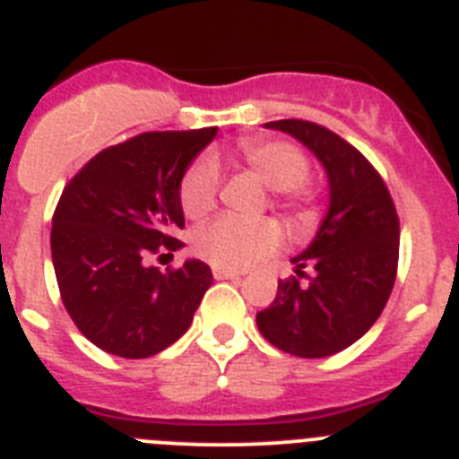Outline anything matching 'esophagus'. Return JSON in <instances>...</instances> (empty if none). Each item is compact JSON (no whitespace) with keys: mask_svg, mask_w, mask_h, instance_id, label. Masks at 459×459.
<instances>
[{"mask_svg":"<svg viewBox=\"0 0 459 459\" xmlns=\"http://www.w3.org/2000/svg\"><path fill=\"white\" fill-rule=\"evenodd\" d=\"M241 271H234V269H225V266H213V278L216 280H234V278H241Z\"/></svg>","mask_w":459,"mask_h":459,"instance_id":"esophagus-1","label":"esophagus"}]
</instances>
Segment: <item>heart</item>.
Here are the masks:
<instances>
[{"label": "heart", "instance_id": "1", "mask_svg": "<svg viewBox=\"0 0 459 459\" xmlns=\"http://www.w3.org/2000/svg\"><path fill=\"white\" fill-rule=\"evenodd\" d=\"M238 163L248 168L266 188L273 190V204L306 216L310 193L306 179L310 174L301 149L280 140L243 142L237 152ZM221 169L211 158H197L179 181V204L188 218H204L218 197ZM278 227L271 221H243L221 216L202 225L193 237L195 253L213 266L243 269L269 255L278 246Z\"/></svg>", "mask_w": 459, "mask_h": 459}]
</instances>
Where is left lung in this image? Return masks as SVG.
<instances>
[{
	"instance_id": "1",
	"label": "left lung",
	"mask_w": 459,
	"mask_h": 459,
	"mask_svg": "<svg viewBox=\"0 0 459 459\" xmlns=\"http://www.w3.org/2000/svg\"><path fill=\"white\" fill-rule=\"evenodd\" d=\"M266 128L296 137L324 165L328 211L317 234L291 259L307 282L280 280L278 294L257 312L271 344L301 359L338 354L370 331L395 285L400 221L386 184L368 158L324 126L280 119Z\"/></svg>"
}]
</instances>
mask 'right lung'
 Wrapping results in <instances>:
<instances>
[{
    "instance_id": "1",
    "label": "right lung",
    "mask_w": 459,
    "mask_h": 459,
    "mask_svg": "<svg viewBox=\"0 0 459 459\" xmlns=\"http://www.w3.org/2000/svg\"><path fill=\"white\" fill-rule=\"evenodd\" d=\"M218 128L142 133L103 149L64 188L52 216L56 285L80 333L108 354L149 359L188 331L213 282L200 259L149 266L184 248L179 181Z\"/></svg>"
}]
</instances>
